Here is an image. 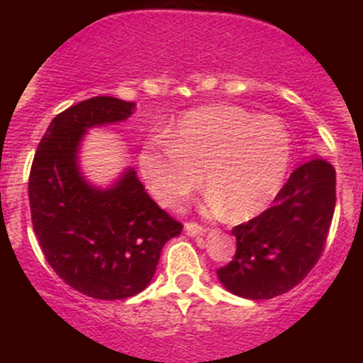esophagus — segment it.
Returning <instances> with one entry per match:
<instances>
[{"instance_id": "34e87169", "label": "esophagus", "mask_w": 363, "mask_h": 363, "mask_svg": "<svg viewBox=\"0 0 363 363\" xmlns=\"http://www.w3.org/2000/svg\"><path fill=\"white\" fill-rule=\"evenodd\" d=\"M184 230H186V233H188L189 237H199V235H203V233H205V230L200 225H196V223H186Z\"/></svg>"}]
</instances>
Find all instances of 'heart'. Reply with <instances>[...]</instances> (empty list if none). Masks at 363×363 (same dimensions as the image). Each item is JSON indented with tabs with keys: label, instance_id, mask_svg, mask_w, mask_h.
I'll list each match as a JSON object with an SVG mask.
<instances>
[{
	"label": "heart",
	"instance_id": "heart-1",
	"mask_svg": "<svg viewBox=\"0 0 363 363\" xmlns=\"http://www.w3.org/2000/svg\"><path fill=\"white\" fill-rule=\"evenodd\" d=\"M164 137L142 145L138 170L152 199L168 208L193 195L203 174L212 208L252 218L276 199L290 168L286 126L232 105L186 113Z\"/></svg>",
	"mask_w": 363,
	"mask_h": 363
}]
</instances>
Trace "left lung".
Masks as SVG:
<instances>
[{
	"instance_id": "obj_1",
	"label": "left lung",
	"mask_w": 363,
	"mask_h": 363,
	"mask_svg": "<svg viewBox=\"0 0 363 363\" xmlns=\"http://www.w3.org/2000/svg\"><path fill=\"white\" fill-rule=\"evenodd\" d=\"M334 208L335 168L321 158L300 164L272 207L232 230L237 251L218 270L219 283L251 300L290 291L320 259Z\"/></svg>"
}]
</instances>
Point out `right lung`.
<instances>
[{
    "mask_svg": "<svg viewBox=\"0 0 363 363\" xmlns=\"http://www.w3.org/2000/svg\"><path fill=\"white\" fill-rule=\"evenodd\" d=\"M133 101L94 96L57 113L47 128L29 174L33 230L54 272L73 290L123 300L149 286L167 240L181 235L128 167L107 188L80 172L87 130L123 123Z\"/></svg>",
    "mask_w": 363,
    "mask_h": 363,
    "instance_id": "obj_1",
    "label": "right lung"
}]
</instances>
